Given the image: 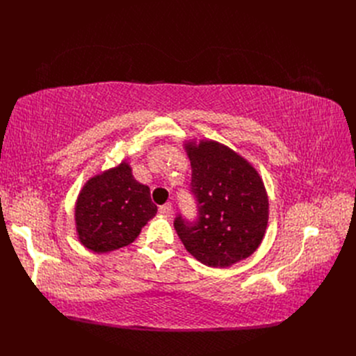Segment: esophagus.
I'll list each match as a JSON object with an SVG mask.
<instances>
[{"instance_id": "34e87169", "label": "esophagus", "mask_w": 356, "mask_h": 356, "mask_svg": "<svg viewBox=\"0 0 356 356\" xmlns=\"http://www.w3.org/2000/svg\"><path fill=\"white\" fill-rule=\"evenodd\" d=\"M159 211H160V213H161L164 218H170L173 208H172L170 203H165V204H163V207H160Z\"/></svg>"}]
</instances>
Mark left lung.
Instances as JSON below:
<instances>
[{
	"label": "left lung",
	"instance_id": "obj_1",
	"mask_svg": "<svg viewBox=\"0 0 356 356\" xmlns=\"http://www.w3.org/2000/svg\"><path fill=\"white\" fill-rule=\"evenodd\" d=\"M199 218H176L175 228L202 264L225 268L251 257L268 227V195L257 168L215 140L184 141Z\"/></svg>",
	"mask_w": 356,
	"mask_h": 356
}]
</instances>
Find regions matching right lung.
<instances>
[{"label":"right lung","instance_id":"1","mask_svg":"<svg viewBox=\"0 0 356 356\" xmlns=\"http://www.w3.org/2000/svg\"><path fill=\"white\" fill-rule=\"evenodd\" d=\"M156 213L149 188L136 180L122 160L83 184L74 203V227L85 248L105 254L134 242Z\"/></svg>","mask_w":356,"mask_h":356}]
</instances>
